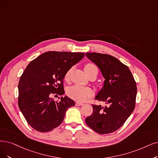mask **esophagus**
<instances>
[{"label":"esophagus","instance_id":"obj_1","mask_svg":"<svg viewBox=\"0 0 158 158\" xmlns=\"http://www.w3.org/2000/svg\"><path fill=\"white\" fill-rule=\"evenodd\" d=\"M84 104L82 102H76V106H82Z\"/></svg>","mask_w":158,"mask_h":158}]
</instances>
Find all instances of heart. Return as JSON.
Segmentation results:
<instances>
[{"label": "heart", "mask_w": 158, "mask_h": 158, "mask_svg": "<svg viewBox=\"0 0 158 158\" xmlns=\"http://www.w3.org/2000/svg\"><path fill=\"white\" fill-rule=\"evenodd\" d=\"M84 71L87 75L89 74L94 71L98 72L97 67L93 64H87L84 66ZM71 70H69L65 74L64 79L67 80L70 74ZM93 90L89 87H83L80 85H73L69 87L67 90L68 95L73 99L77 100L78 101H85L88 98L92 96Z\"/></svg>", "instance_id": "heart-1"}]
</instances>
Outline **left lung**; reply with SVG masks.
Instances as JSON below:
<instances>
[{
    "mask_svg": "<svg viewBox=\"0 0 158 158\" xmlns=\"http://www.w3.org/2000/svg\"><path fill=\"white\" fill-rule=\"evenodd\" d=\"M86 57L99 69L105 79L95 99L107 106L92 105V114L85 118L88 127L100 134L121 128L133 112L137 85L129 68L112 56L87 52Z\"/></svg>",
    "mask_w": 158,
    "mask_h": 158,
    "instance_id": "obj_1",
    "label": "left lung"
}]
</instances>
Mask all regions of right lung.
I'll return each mask as SVG.
<instances>
[{"instance_id": "1", "label": "right lung", "mask_w": 158, "mask_h": 158, "mask_svg": "<svg viewBox=\"0 0 158 158\" xmlns=\"http://www.w3.org/2000/svg\"><path fill=\"white\" fill-rule=\"evenodd\" d=\"M84 54L47 52L27 65L18 84V104L31 128L41 132L53 130L64 121L67 109L75 105L74 100L67 96L55 102L51 95L65 93V74Z\"/></svg>"}]
</instances>
